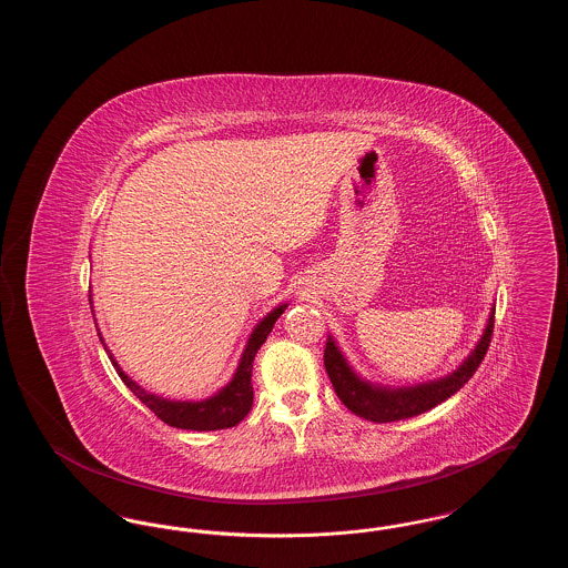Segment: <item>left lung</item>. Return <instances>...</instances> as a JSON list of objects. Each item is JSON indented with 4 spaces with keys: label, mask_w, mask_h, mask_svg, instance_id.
<instances>
[{
    "label": "left lung",
    "mask_w": 568,
    "mask_h": 568,
    "mask_svg": "<svg viewBox=\"0 0 568 568\" xmlns=\"http://www.w3.org/2000/svg\"><path fill=\"white\" fill-rule=\"evenodd\" d=\"M491 332H494V313L487 320L486 332H484L481 341L464 359V364L456 373H452L449 377L424 383V385H415V387L389 389V387H375V385L362 381L353 373L352 366L347 364L343 353L338 352V347L332 338H327V343H325V373L332 381L334 392L341 398V403L357 417H364L375 424L400 422V419L415 417L419 413H426L434 406L445 403L449 396H454L459 387L477 373L479 364L484 362L489 343H491Z\"/></svg>",
    "instance_id": "obj_1"
}]
</instances>
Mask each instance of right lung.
Masks as SVG:
<instances>
[{"mask_svg":"<svg viewBox=\"0 0 568 568\" xmlns=\"http://www.w3.org/2000/svg\"><path fill=\"white\" fill-rule=\"evenodd\" d=\"M89 304H91V294H89ZM283 311H285V304L274 308L257 324V327L251 334V338H248V343H246V349H244L243 357H241V364L236 368L234 378L213 398H206V400H200V403H174V400H163L160 396L146 394L138 383H134L121 371V366L114 362V357L106 349L102 336H100V341L109 353L110 362H112L114 371L119 373L121 381L134 392L135 398L142 405H146V408H151L162 419L163 424H168L172 428H181V430H197V433L223 430V428H234L236 424H241L246 417V413L251 410V406H253V383H251L253 359H255L257 349L268 338L274 322L283 315Z\"/></svg>","mask_w":568,"mask_h":568,"instance_id":"1","label":"right lung"}]
</instances>
